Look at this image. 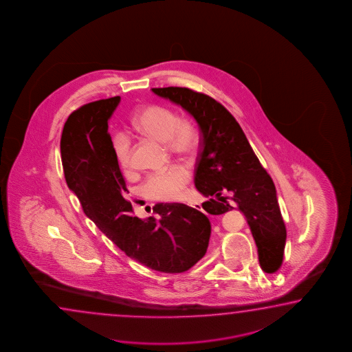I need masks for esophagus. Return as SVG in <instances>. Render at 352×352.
Segmentation results:
<instances>
[{
	"label": "esophagus",
	"mask_w": 352,
	"mask_h": 352,
	"mask_svg": "<svg viewBox=\"0 0 352 352\" xmlns=\"http://www.w3.org/2000/svg\"><path fill=\"white\" fill-rule=\"evenodd\" d=\"M188 206L193 207L195 210H197V211H201V212H204V210H202V207H201V205H196V204H187Z\"/></svg>",
	"instance_id": "obj_1"
}]
</instances>
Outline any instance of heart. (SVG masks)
<instances>
[{
  "label": "heart",
  "instance_id": "heart-1",
  "mask_svg": "<svg viewBox=\"0 0 352 352\" xmlns=\"http://www.w3.org/2000/svg\"><path fill=\"white\" fill-rule=\"evenodd\" d=\"M133 131L165 142L167 150L177 155H190L199 145V133L195 124L187 118H177L173 110L164 106H146L132 118ZM111 147L118 167L131 171V142L127 136L118 133L112 138ZM190 171L185 166L173 165L165 171L152 173L142 185L146 197L156 201L179 200L185 191Z\"/></svg>",
  "mask_w": 352,
  "mask_h": 352
}]
</instances>
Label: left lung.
Here are the masks:
<instances>
[{
	"instance_id": "obj_1",
	"label": "left lung",
	"mask_w": 352,
	"mask_h": 352,
	"mask_svg": "<svg viewBox=\"0 0 352 352\" xmlns=\"http://www.w3.org/2000/svg\"><path fill=\"white\" fill-rule=\"evenodd\" d=\"M152 92L181 106L199 124L201 151L195 186L210 197L202 207L208 214H222L237 206L254 236L262 270L276 272L283 263L286 228L274 181L241 126L220 102L205 94L186 87L152 89Z\"/></svg>"
}]
</instances>
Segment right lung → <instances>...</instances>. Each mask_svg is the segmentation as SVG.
<instances>
[{
	"label": "right lung",
	"instance_id": "obj_1",
	"mask_svg": "<svg viewBox=\"0 0 352 352\" xmlns=\"http://www.w3.org/2000/svg\"><path fill=\"white\" fill-rule=\"evenodd\" d=\"M120 100H98L69 115L60 144L67 186L86 216L129 257L160 272H184L206 254L210 220L184 204L155 205L159 221L132 216L107 124Z\"/></svg>",
	"mask_w": 352,
	"mask_h": 352
}]
</instances>
